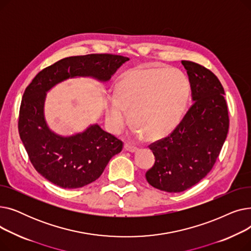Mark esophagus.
I'll return each instance as SVG.
<instances>
[{"label":"esophagus","instance_id":"esophagus-1","mask_svg":"<svg viewBox=\"0 0 251 251\" xmlns=\"http://www.w3.org/2000/svg\"><path fill=\"white\" fill-rule=\"evenodd\" d=\"M124 149H125L127 151H130V152H135V151L138 150L136 147L131 146V144H129V143H125V144H124Z\"/></svg>","mask_w":251,"mask_h":251}]
</instances>
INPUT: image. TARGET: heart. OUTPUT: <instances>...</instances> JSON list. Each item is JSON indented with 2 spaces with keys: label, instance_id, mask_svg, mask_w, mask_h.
Segmentation results:
<instances>
[{
  "label": "heart",
  "instance_id": "1",
  "mask_svg": "<svg viewBox=\"0 0 251 251\" xmlns=\"http://www.w3.org/2000/svg\"><path fill=\"white\" fill-rule=\"evenodd\" d=\"M109 100L107 119L114 131L131 121L151 139L170 133L185 111L190 94L187 76L175 68L140 67L126 71Z\"/></svg>",
  "mask_w": 251,
  "mask_h": 251
}]
</instances>
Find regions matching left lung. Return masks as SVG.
<instances>
[{
    "label": "left lung",
    "mask_w": 251,
    "mask_h": 251,
    "mask_svg": "<svg viewBox=\"0 0 251 251\" xmlns=\"http://www.w3.org/2000/svg\"><path fill=\"white\" fill-rule=\"evenodd\" d=\"M182 64L193 103L172 132L150 144L155 162L146 174L152 187L171 193L192 187L209 173L229 130L225 91L218 77L197 63Z\"/></svg>",
    "instance_id": "obj_1"
}]
</instances>
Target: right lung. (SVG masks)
<instances>
[{
	"label": "right lung",
	"instance_id": "right-lung-1",
	"mask_svg": "<svg viewBox=\"0 0 251 251\" xmlns=\"http://www.w3.org/2000/svg\"><path fill=\"white\" fill-rule=\"evenodd\" d=\"M128 60L112 54L68 57L43 69L26 87L19 111V135L34 169L55 185L71 189L96 181L122 151L123 142L98 124L69 137L54 133L44 115L47 91L76 76L108 81Z\"/></svg>",
	"mask_w": 251,
	"mask_h": 251
}]
</instances>
